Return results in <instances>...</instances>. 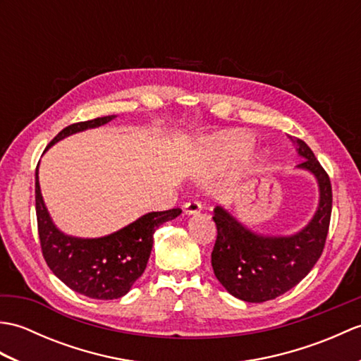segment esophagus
<instances>
[{"instance_id": "1", "label": "esophagus", "mask_w": 361, "mask_h": 361, "mask_svg": "<svg viewBox=\"0 0 361 361\" xmlns=\"http://www.w3.org/2000/svg\"><path fill=\"white\" fill-rule=\"evenodd\" d=\"M202 208H203V206H202L200 202L189 200V202L185 204V208H183V209H185V212L189 214V216H192V214H198V212H200Z\"/></svg>"}]
</instances>
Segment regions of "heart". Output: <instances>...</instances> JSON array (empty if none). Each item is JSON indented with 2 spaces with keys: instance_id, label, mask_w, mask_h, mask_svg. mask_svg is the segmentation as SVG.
Listing matches in <instances>:
<instances>
[{
  "instance_id": "obj_1",
  "label": "heart",
  "mask_w": 361,
  "mask_h": 361,
  "mask_svg": "<svg viewBox=\"0 0 361 361\" xmlns=\"http://www.w3.org/2000/svg\"><path fill=\"white\" fill-rule=\"evenodd\" d=\"M252 140L251 136L245 135L242 132H228L224 135H217L208 137L203 142L204 150L208 152L214 159L220 161V163H228V161H234L243 153H247L251 147Z\"/></svg>"
}]
</instances>
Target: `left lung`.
<instances>
[{"mask_svg": "<svg viewBox=\"0 0 361 361\" xmlns=\"http://www.w3.org/2000/svg\"><path fill=\"white\" fill-rule=\"evenodd\" d=\"M291 141L304 158L298 167L315 175L319 188L318 209L301 231L291 235L256 234L221 206L214 209V274L228 293L242 301L265 302L283 295L309 274L324 250L332 214L331 180L307 144L298 137Z\"/></svg>", "mask_w": 361, "mask_h": 361, "instance_id": "8db88e82", "label": "left lung"}]
</instances>
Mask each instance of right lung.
Here are the masks:
<instances>
[{"mask_svg": "<svg viewBox=\"0 0 361 361\" xmlns=\"http://www.w3.org/2000/svg\"><path fill=\"white\" fill-rule=\"evenodd\" d=\"M116 116L96 118L78 122L63 128L46 149L63 137L101 127ZM35 212L38 237L46 264L57 278L71 290L93 299H118L128 293L136 279L147 267L153 234L164 221L173 220L181 214L180 208L149 212L124 226L119 231L97 237L80 239L60 231L46 209L40 183L38 166L35 171Z\"/></svg>", "mask_w": 361, "mask_h": 361, "instance_id": "right-lung-1", "label": "right lung"}]
</instances>
